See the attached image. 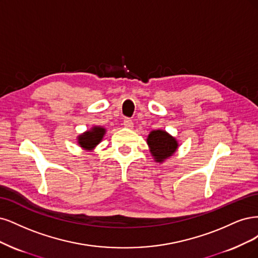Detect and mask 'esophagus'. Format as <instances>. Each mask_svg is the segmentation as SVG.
I'll return each mask as SVG.
<instances>
[{
  "label": "esophagus",
  "instance_id": "34e87169",
  "mask_svg": "<svg viewBox=\"0 0 258 258\" xmlns=\"http://www.w3.org/2000/svg\"><path fill=\"white\" fill-rule=\"evenodd\" d=\"M123 125L127 128H133V126H134V123H133V121L130 118H125L123 120Z\"/></svg>",
  "mask_w": 258,
  "mask_h": 258
}]
</instances>
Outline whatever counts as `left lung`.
<instances>
[{
	"label": "left lung",
	"mask_w": 258,
	"mask_h": 258,
	"mask_svg": "<svg viewBox=\"0 0 258 258\" xmlns=\"http://www.w3.org/2000/svg\"><path fill=\"white\" fill-rule=\"evenodd\" d=\"M148 145L156 162H163L174 153L178 148L177 140L165 131H153L148 136Z\"/></svg>",
	"instance_id": "8db88e82"
}]
</instances>
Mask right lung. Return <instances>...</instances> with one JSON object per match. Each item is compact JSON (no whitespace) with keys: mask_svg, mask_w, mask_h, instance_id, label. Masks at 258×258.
Returning a JSON list of instances; mask_svg holds the SVG:
<instances>
[{"mask_svg":"<svg viewBox=\"0 0 258 258\" xmlns=\"http://www.w3.org/2000/svg\"><path fill=\"white\" fill-rule=\"evenodd\" d=\"M105 134V128L95 126L91 131H88L84 135H80L78 138L79 145L85 149H93L99 141L102 140Z\"/></svg>","mask_w":258,"mask_h":258,"instance_id":"right-lung-1","label":"right lung"}]
</instances>
